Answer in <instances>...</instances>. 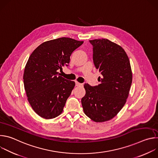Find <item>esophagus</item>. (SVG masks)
Returning <instances> with one entry per match:
<instances>
[{
	"label": "esophagus",
	"mask_w": 158,
	"mask_h": 158,
	"mask_svg": "<svg viewBox=\"0 0 158 158\" xmlns=\"http://www.w3.org/2000/svg\"><path fill=\"white\" fill-rule=\"evenodd\" d=\"M76 86H82V84H81V83H79V82H76Z\"/></svg>",
	"instance_id": "obj_1"
}]
</instances>
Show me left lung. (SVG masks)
Instances as JSON below:
<instances>
[{"label":"left lung","mask_w":158,"mask_h":158,"mask_svg":"<svg viewBox=\"0 0 158 158\" xmlns=\"http://www.w3.org/2000/svg\"><path fill=\"white\" fill-rule=\"evenodd\" d=\"M89 42L93 47L94 64L102 76L98 78V85L84 84L81 103L87 117L101 123L115 117L125 104L132 75L129 58L120 46L106 39Z\"/></svg>","instance_id":"left-lung-1"}]
</instances>
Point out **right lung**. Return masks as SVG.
<instances>
[{"label": "right lung", "instance_id": "add662e5", "mask_svg": "<svg viewBox=\"0 0 158 158\" xmlns=\"http://www.w3.org/2000/svg\"><path fill=\"white\" fill-rule=\"evenodd\" d=\"M83 42L61 37L41 44L30 56L24 73V89L39 116L49 119L62 113L75 82L60 76L57 71L68 66L71 55Z\"/></svg>", "mask_w": 158, "mask_h": 158}]
</instances>
